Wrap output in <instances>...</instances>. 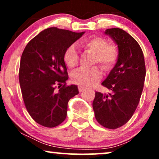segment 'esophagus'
Returning <instances> with one entry per match:
<instances>
[{"instance_id": "1", "label": "esophagus", "mask_w": 159, "mask_h": 159, "mask_svg": "<svg viewBox=\"0 0 159 159\" xmlns=\"http://www.w3.org/2000/svg\"><path fill=\"white\" fill-rule=\"evenodd\" d=\"M78 89H79L80 93L83 92V91H84V90H86V88H84V87H82V86H80L79 88H78Z\"/></svg>"}]
</instances>
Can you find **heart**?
I'll return each mask as SVG.
<instances>
[{
  "label": "heart",
  "instance_id": "obj_1",
  "mask_svg": "<svg viewBox=\"0 0 159 159\" xmlns=\"http://www.w3.org/2000/svg\"><path fill=\"white\" fill-rule=\"evenodd\" d=\"M80 46L85 51L94 53L93 64L98 63L106 70L111 69L118 59V48L114 43H108L107 39L103 37L93 36L85 39L80 43ZM64 61L70 69L77 66L79 55L75 45L67 48L64 54ZM101 77V69L99 67L94 66L91 69H79L73 73L71 79L74 83L90 87L96 83Z\"/></svg>",
  "mask_w": 159,
  "mask_h": 159
}]
</instances>
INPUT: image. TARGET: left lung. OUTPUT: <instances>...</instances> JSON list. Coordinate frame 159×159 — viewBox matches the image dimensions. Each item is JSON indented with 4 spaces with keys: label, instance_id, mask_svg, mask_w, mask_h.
Instances as JSON below:
<instances>
[{
    "label": "left lung",
    "instance_id": "obj_1",
    "mask_svg": "<svg viewBox=\"0 0 159 159\" xmlns=\"http://www.w3.org/2000/svg\"><path fill=\"white\" fill-rule=\"evenodd\" d=\"M118 45L119 57L102 85L111 93L95 92L93 102L95 116L100 125L115 129L125 125L135 111L145 78L144 56L138 43L119 28L106 30Z\"/></svg>",
    "mask_w": 159,
    "mask_h": 159
}]
</instances>
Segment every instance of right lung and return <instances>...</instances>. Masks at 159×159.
I'll return each instance as SVG.
<instances>
[{
  "label": "right lung",
  "mask_w": 159,
  "mask_h": 159,
  "mask_svg": "<svg viewBox=\"0 0 159 159\" xmlns=\"http://www.w3.org/2000/svg\"><path fill=\"white\" fill-rule=\"evenodd\" d=\"M84 33L48 28L24 50L19 71L21 95L28 113L43 127L61 124L66 117L69 101L79 93L77 85H66L69 77L64 54Z\"/></svg>",
  "instance_id": "right-lung-1"
}]
</instances>
